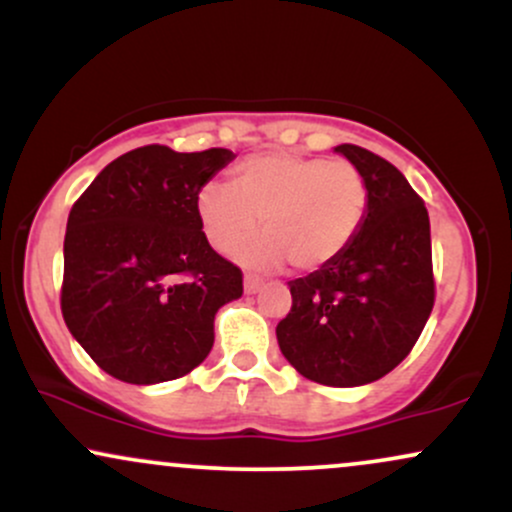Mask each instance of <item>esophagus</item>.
<instances>
[{
  "label": "esophagus",
  "mask_w": 512,
  "mask_h": 512,
  "mask_svg": "<svg viewBox=\"0 0 512 512\" xmlns=\"http://www.w3.org/2000/svg\"><path fill=\"white\" fill-rule=\"evenodd\" d=\"M243 284H245V293H257L262 289V279L255 274H245Z\"/></svg>",
  "instance_id": "esophagus-1"
}]
</instances>
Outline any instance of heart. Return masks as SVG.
I'll use <instances>...</instances> for the list:
<instances>
[{"label":"heart","mask_w":512,"mask_h":512,"mask_svg":"<svg viewBox=\"0 0 512 512\" xmlns=\"http://www.w3.org/2000/svg\"><path fill=\"white\" fill-rule=\"evenodd\" d=\"M370 187L351 161L264 151L233 168V185L204 182L197 214L211 248L231 252L257 231L267 236L240 250L255 267L286 260L298 272H317L354 245L366 223Z\"/></svg>","instance_id":"heart-1"}]
</instances>
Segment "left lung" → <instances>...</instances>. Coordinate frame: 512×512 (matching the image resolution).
Masks as SVG:
<instances>
[{
	"mask_svg": "<svg viewBox=\"0 0 512 512\" xmlns=\"http://www.w3.org/2000/svg\"><path fill=\"white\" fill-rule=\"evenodd\" d=\"M366 175L370 207L349 250L291 281V313L276 325L281 354L303 378L356 387L399 366L436 303L424 199L390 161L337 146Z\"/></svg>",
	"mask_w": 512,
	"mask_h": 512,
	"instance_id": "left-lung-1",
	"label": "left lung"
}]
</instances>
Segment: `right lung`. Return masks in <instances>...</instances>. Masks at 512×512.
<instances>
[{
    "mask_svg": "<svg viewBox=\"0 0 512 512\" xmlns=\"http://www.w3.org/2000/svg\"><path fill=\"white\" fill-rule=\"evenodd\" d=\"M233 151L139 146L74 202L64 233L62 317L105 373L129 385L182 378L209 356L214 317L243 272L209 245L197 192Z\"/></svg>",
    "mask_w": 512,
    "mask_h": 512,
    "instance_id": "right-lung-1",
    "label": "right lung"
}]
</instances>
